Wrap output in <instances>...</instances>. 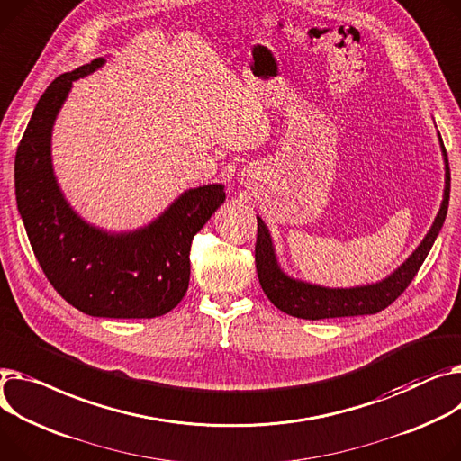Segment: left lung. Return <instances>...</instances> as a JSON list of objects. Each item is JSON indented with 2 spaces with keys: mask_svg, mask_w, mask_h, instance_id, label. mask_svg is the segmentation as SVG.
Returning <instances> with one entry per match:
<instances>
[{
  "mask_svg": "<svg viewBox=\"0 0 461 461\" xmlns=\"http://www.w3.org/2000/svg\"><path fill=\"white\" fill-rule=\"evenodd\" d=\"M443 156H445V196L438 217L426 233L419 249L398 267L389 278L363 287H352V289H326L312 284L296 282L289 276H285L278 263H276L272 240L268 235L267 226L258 217V239H256V268L258 278L261 284V289L268 296V300L278 308L280 312L298 317V319H335V317H356V315H375L387 305H391L398 296H401L415 274L419 272L422 261L426 259L428 252H430L432 244L445 222L447 209H448V198H450V167L447 149L443 144V139L439 135Z\"/></svg>",
  "mask_w": 461,
  "mask_h": 461,
  "instance_id": "obj_1",
  "label": "left lung"
}]
</instances>
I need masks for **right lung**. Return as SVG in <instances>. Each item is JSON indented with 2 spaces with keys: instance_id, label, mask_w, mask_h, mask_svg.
I'll use <instances>...</instances> for the list:
<instances>
[{
  "instance_id": "add662e5",
  "label": "right lung",
  "mask_w": 461,
  "mask_h": 461,
  "mask_svg": "<svg viewBox=\"0 0 461 461\" xmlns=\"http://www.w3.org/2000/svg\"><path fill=\"white\" fill-rule=\"evenodd\" d=\"M104 59L59 76L41 96L14 159V189L31 249L53 289L90 317L151 319L174 310L191 276V242L224 200L222 185L183 193L149 226L109 235L83 222L60 194L51 168L53 120L72 81Z\"/></svg>"
}]
</instances>
